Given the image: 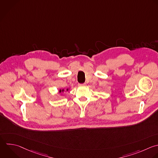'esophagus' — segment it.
Masks as SVG:
<instances>
[{
	"instance_id": "34e87169",
	"label": "esophagus",
	"mask_w": 158,
	"mask_h": 158,
	"mask_svg": "<svg viewBox=\"0 0 158 158\" xmlns=\"http://www.w3.org/2000/svg\"><path fill=\"white\" fill-rule=\"evenodd\" d=\"M86 83H82V84H78V85L80 86H86Z\"/></svg>"
}]
</instances>
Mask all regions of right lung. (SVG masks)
I'll list each match as a JSON object with an SVG mask.
<instances>
[{"label": "right lung", "instance_id": "add662e5", "mask_svg": "<svg viewBox=\"0 0 158 158\" xmlns=\"http://www.w3.org/2000/svg\"><path fill=\"white\" fill-rule=\"evenodd\" d=\"M67 90H68V89H67ZM62 91H64V89H62V90H61V89H60V90L59 91V92H60V93H61Z\"/></svg>", "mask_w": 158, "mask_h": 158}]
</instances>
